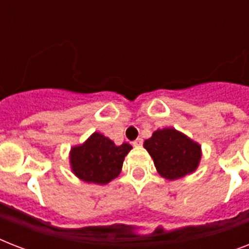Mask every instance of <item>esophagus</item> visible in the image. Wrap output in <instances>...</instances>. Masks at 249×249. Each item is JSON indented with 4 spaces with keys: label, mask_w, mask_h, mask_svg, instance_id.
I'll return each mask as SVG.
<instances>
[{
    "label": "esophagus",
    "mask_w": 249,
    "mask_h": 249,
    "mask_svg": "<svg viewBox=\"0 0 249 249\" xmlns=\"http://www.w3.org/2000/svg\"><path fill=\"white\" fill-rule=\"evenodd\" d=\"M142 144H143V140H142V138H137V140L133 142V146H134V147H141Z\"/></svg>",
    "instance_id": "34e87169"
}]
</instances>
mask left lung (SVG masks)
Returning <instances> with one entry per match:
<instances>
[{
    "label": "left lung",
    "mask_w": 249,
    "mask_h": 249,
    "mask_svg": "<svg viewBox=\"0 0 249 249\" xmlns=\"http://www.w3.org/2000/svg\"><path fill=\"white\" fill-rule=\"evenodd\" d=\"M143 147L154 160L158 173L174 181L196 170L201 159L200 144L174 128L158 129Z\"/></svg>",
    "instance_id": "8db88e82"
}]
</instances>
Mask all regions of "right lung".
<instances>
[{"label": "right lung", "mask_w": 249, "mask_h": 249, "mask_svg": "<svg viewBox=\"0 0 249 249\" xmlns=\"http://www.w3.org/2000/svg\"><path fill=\"white\" fill-rule=\"evenodd\" d=\"M132 148L126 142L117 146L103 134L94 132L84 143L71 148V169L81 181L107 185L120 174L125 156Z\"/></svg>", "instance_id": "add662e5"}]
</instances>
